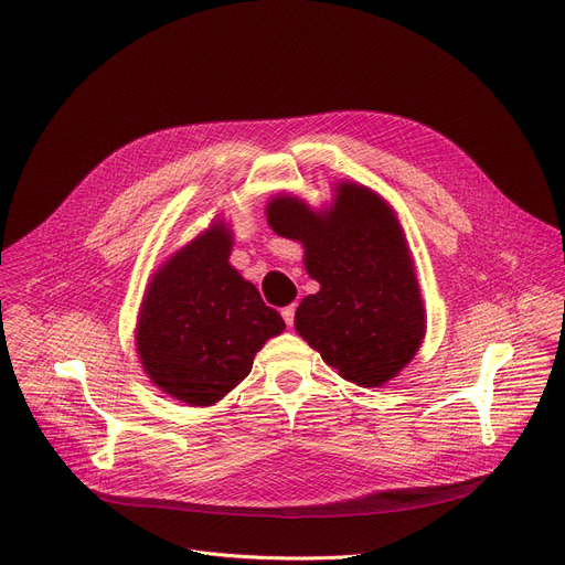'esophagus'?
<instances>
[{
  "label": "esophagus",
  "instance_id": "obj_1",
  "mask_svg": "<svg viewBox=\"0 0 565 565\" xmlns=\"http://www.w3.org/2000/svg\"><path fill=\"white\" fill-rule=\"evenodd\" d=\"M295 309H298L295 305H288V307H284V309H281V316H284V320H286L288 328H292V322H295Z\"/></svg>",
  "mask_w": 565,
  "mask_h": 565
}]
</instances>
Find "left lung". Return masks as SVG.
Segmentation results:
<instances>
[{
    "instance_id": "left-lung-1",
    "label": "left lung",
    "mask_w": 565,
    "mask_h": 565,
    "mask_svg": "<svg viewBox=\"0 0 565 565\" xmlns=\"http://www.w3.org/2000/svg\"><path fill=\"white\" fill-rule=\"evenodd\" d=\"M267 222L307 249V273L320 281L295 311V330L345 380L380 387L419 350L426 318L405 235L377 194L341 185L330 213L298 199L267 205Z\"/></svg>"
}]
</instances>
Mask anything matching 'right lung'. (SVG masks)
I'll return each mask as SVG.
<instances>
[{
  "instance_id": "add662e5",
  "label": "right lung",
  "mask_w": 565,
  "mask_h": 565,
  "mask_svg": "<svg viewBox=\"0 0 565 565\" xmlns=\"http://www.w3.org/2000/svg\"><path fill=\"white\" fill-rule=\"evenodd\" d=\"M228 254L231 235L215 224L162 267L141 305V364L162 392L190 405L228 394L249 375L263 343L286 328Z\"/></svg>"
}]
</instances>
